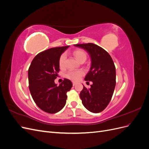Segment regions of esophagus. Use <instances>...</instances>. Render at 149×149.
Segmentation results:
<instances>
[{"label":"esophagus","instance_id":"34e87169","mask_svg":"<svg viewBox=\"0 0 149 149\" xmlns=\"http://www.w3.org/2000/svg\"><path fill=\"white\" fill-rule=\"evenodd\" d=\"M76 84V82H73V86H75Z\"/></svg>","mask_w":149,"mask_h":149}]
</instances>
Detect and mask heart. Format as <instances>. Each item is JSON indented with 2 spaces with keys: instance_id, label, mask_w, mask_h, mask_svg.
Instances as JSON below:
<instances>
[{
  "instance_id": "heart-1",
  "label": "heart",
  "mask_w": 149,
  "mask_h": 149,
  "mask_svg": "<svg viewBox=\"0 0 149 149\" xmlns=\"http://www.w3.org/2000/svg\"><path fill=\"white\" fill-rule=\"evenodd\" d=\"M73 55L78 61H80L81 60H86V53L84 51L81 50V49H77L73 52ZM66 55L65 53H63L60 56L59 59V65L60 67H63L65 64V61L66 60ZM83 74V71L81 70H76V71H70L67 73L66 76L67 78H68L73 81L78 80L81 76Z\"/></svg>"
}]
</instances>
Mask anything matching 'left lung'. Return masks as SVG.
Segmentation results:
<instances>
[{
    "instance_id": "left-lung-1",
    "label": "left lung",
    "mask_w": 149,
    "mask_h": 149,
    "mask_svg": "<svg viewBox=\"0 0 149 149\" xmlns=\"http://www.w3.org/2000/svg\"><path fill=\"white\" fill-rule=\"evenodd\" d=\"M74 46L84 49L91 58L90 70L86 75L84 80L93 83L89 89L83 86L79 96L83 106L88 111L93 113H98L107 107L114 91V63L109 54L95 44H76Z\"/></svg>"
}]
</instances>
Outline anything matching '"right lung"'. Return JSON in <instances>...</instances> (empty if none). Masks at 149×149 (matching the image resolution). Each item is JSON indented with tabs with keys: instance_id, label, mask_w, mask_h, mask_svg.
<instances>
[{
	"instance_id": "right-lung-1",
	"label": "right lung",
	"mask_w": 149,
	"mask_h": 149,
	"mask_svg": "<svg viewBox=\"0 0 149 149\" xmlns=\"http://www.w3.org/2000/svg\"><path fill=\"white\" fill-rule=\"evenodd\" d=\"M69 47L53 48L38 53L28 71L31 97L39 108L49 114L56 113L64 107L66 93L73 86L68 79H64L59 86L55 83L60 71V57Z\"/></svg>"
}]
</instances>
